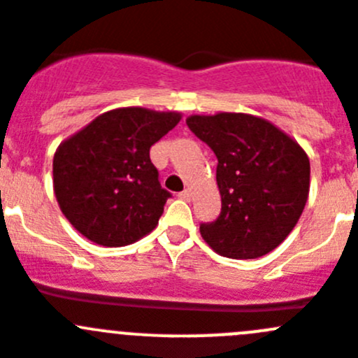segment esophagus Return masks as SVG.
Listing matches in <instances>:
<instances>
[{
  "instance_id": "1",
  "label": "esophagus",
  "mask_w": 358,
  "mask_h": 358,
  "mask_svg": "<svg viewBox=\"0 0 358 358\" xmlns=\"http://www.w3.org/2000/svg\"><path fill=\"white\" fill-rule=\"evenodd\" d=\"M179 196H181L182 201H189V199H192V192H189V189H185V192L179 193Z\"/></svg>"
}]
</instances>
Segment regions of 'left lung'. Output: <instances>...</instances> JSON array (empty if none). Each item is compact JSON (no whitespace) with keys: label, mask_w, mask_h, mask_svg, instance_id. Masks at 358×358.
Segmentation results:
<instances>
[{"label":"left lung","mask_w":358,"mask_h":358,"mask_svg":"<svg viewBox=\"0 0 358 358\" xmlns=\"http://www.w3.org/2000/svg\"><path fill=\"white\" fill-rule=\"evenodd\" d=\"M186 124L215 152L222 211L201 224L206 243L231 259H257L289 236L309 196L306 150L247 113L192 115Z\"/></svg>","instance_id":"8db88e82"}]
</instances>
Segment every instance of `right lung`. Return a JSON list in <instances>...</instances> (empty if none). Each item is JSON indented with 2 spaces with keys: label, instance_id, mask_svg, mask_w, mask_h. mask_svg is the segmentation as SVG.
<instances>
[{
  "label": "right lung",
  "instance_id": "right-lung-1",
  "mask_svg": "<svg viewBox=\"0 0 358 358\" xmlns=\"http://www.w3.org/2000/svg\"><path fill=\"white\" fill-rule=\"evenodd\" d=\"M179 120L177 111L119 108L60 143L52 186L76 231L103 247H124L156 229L170 193L149 150Z\"/></svg>",
  "mask_w": 358,
  "mask_h": 358
}]
</instances>
